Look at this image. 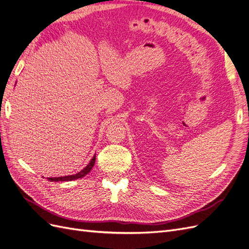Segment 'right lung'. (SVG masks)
<instances>
[{
	"mask_svg": "<svg viewBox=\"0 0 249 249\" xmlns=\"http://www.w3.org/2000/svg\"><path fill=\"white\" fill-rule=\"evenodd\" d=\"M95 163V155L93 156V158L91 159V161L88 163L86 167L83 168L81 171L78 173L73 174V176H67V177H59V178H48L49 181H71V180H75L78 178H82L83 177H85L86 174L92 169V167L94 166Z\"/></svg>",
	"mask_w": 249,
	"mask_h": 249,
	"instance_id": "add662e5",
	"label": "right lung"
}]
</instances>
